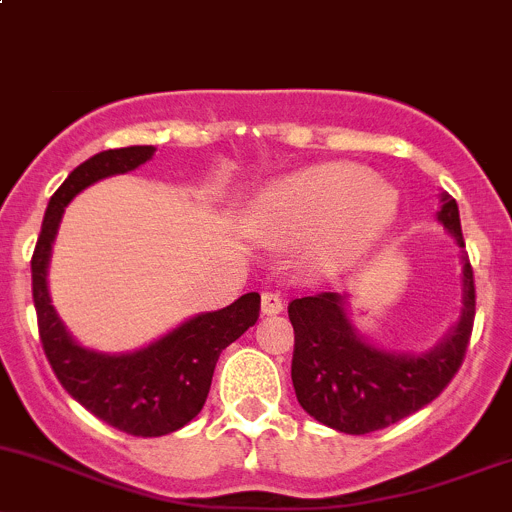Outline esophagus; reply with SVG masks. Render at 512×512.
Wrapping results in <instances>:
<instances>
[{
	"label": "esophagus",
	"mask_w": 512,
	"mask_h": 512,
	"mask_svg": "<svg viewBox=\"0 0 512 512\" xmlns=\"http://www.w3.org/2000/svg\"><path fill=\"white\" fill-rule=\"evenodd\" d=\"M262 315H280L282 312V297L277 292H262Z\"/></svg>",
	"instance_id": "1"
}]
</instances>
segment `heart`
I'll return each mask as SVG.
<instances>
[{
	"label": "heart",
	"mask_w": 512,
	"mask_h": 512,
	"mask_svg": "<svg viewBox=\"0 0 512 512\" xmlns=\"http://www.w3.org/2000/svg\"><path fill=\"white\" fill-rule=\"evenodd\" d=\"M398 217V192L352 162L297 170L260 192L250 227L265 240L315 235L312 265L332 270L382 237Z\"/></svg>",
	"instance_id": "b5f03b06"
}]
</instances>
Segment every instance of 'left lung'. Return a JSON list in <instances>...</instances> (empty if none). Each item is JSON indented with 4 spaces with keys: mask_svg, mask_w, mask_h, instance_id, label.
<instances>
[{
    "mask_svg": "<svg viewBox=\"0 0 512 512\" xmlns=\"http://www.w3.org/2000/svg\"><path fill=\"white\" fill-rule=\"evenodd\" d=\"M438 222L455 245L465 247L458 202L440 195ZM463 262V305L443 340L423 352L388 350L367 340L350 315L347 292H320L292 300L295 327L292 385L310 418L347 435L388 428L433 403L458 372L475 317V282L468 255Z\"/></svg>",
    "mask_w": 512,
    "mask_h": 512,
    "instance_id": "1",
    "label": "left lung"
}]
</instances>
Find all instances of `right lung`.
<instances>
[{
  "instance_id": "obj_1",
  "label": "right lung",
  "mask_w": 512,
  "mask_h": 512,
  "mask_svg": "<svg viewBox=\"0 0 512 512\" xmlns=\"http://www.w3.org/2000/svg\"><path fill=\"white\" fill-rule=\"evenodd\" d=\"M155 147L99 152L69 172L49 200L32 255V297L44 355L62 388L112 428L137 438H160L185 428L205 405L217 357L260 317V295L247 292L232 305L200 312L175 330L132 352H99L79 345L49 297L47 270L64 207L94 182L137 170Z\"/></svg>"
}]
</instances>
